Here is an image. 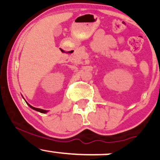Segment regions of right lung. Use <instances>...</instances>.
I'll return each instance as SVG.
<instances>
[{
    "label": "right lung",
    "instance_id": "obj_1",
    "mask_svg": "<svg viewBox=\"0 0 160 160\" xmlns=\"http://www.w3.org/2000/svg\"><path fill=\"white\" fill-rule=\"evenodd\" d=\"M28 105H29V107L31 108L34 109V110H35V111H39V112H41V113H46V112H47V111H46V110H43V109L36 108H34V107H32V106H31L30 104H28Z\"/></svg>",
    "mask_w": 160,
    "mask_h": 160
}]
</instances>
